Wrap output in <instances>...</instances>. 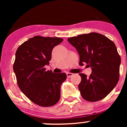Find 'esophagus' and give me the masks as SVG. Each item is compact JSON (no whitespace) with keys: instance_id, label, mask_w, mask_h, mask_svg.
I'll return each instance as SVG.
<instances>
[{"instance_id":"1","label":"esophagus","mask_w":127,"mask_h":127,"mask_svg":"<svg viewBox=\"0 0 127 127\" xmlns=\"http://www.w3.org/2000/svg\"><path fill=\"white\" fill-rule=\"evenodd\" d=\"M66 75H67V78H70L71 76H72L73 75V74L71 73H67Z\"/></svg>"}]
</instances>
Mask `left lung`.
<instances>
[{"label": "left lung", "mask_w": 127, "mask_h": 127, "mask_svg": "<svg viewBox=\"0 0 127 127\" xmlns=\"http://www.w3.org/2000/svg\"><path fill=\"white\" fill-rule=\"evenodd\" d=\"M67 41L79 55V64H88L92 72L89 77L80 73L78 86L81 94L88 101H97L106 97L119 81L121 60L116 45L103 34L97 33L69 37Z\"/></svg>", "instance_id": "8db88e82"}]
</instances>
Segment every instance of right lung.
<instances>
[{
    "mask_svg": "<svg viewBox=\"0 0 127 127\" xmlns=\"http://www.w3.org/2000/svg\"><path fill=\"white\" fill-rule=\"evenodd\" d=\"M63 39L36 36L17 49L13 69L17 84L24 94L43 107L54 105L60 98L61 85L67 78L65 73L46 71L52 51Z\"/></svg>",
    "mask_w": 127,
    "mask_h": 127,
    "instance_id": "right-lung-1",
    "label": "right lung"
}]
</instances>
